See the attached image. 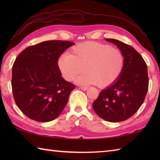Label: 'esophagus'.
<instances>
[{
	"mask_svg": "<svg viewBox=\"0 0 160 160\" xmlns=\"http://www.w3.org/2000/svg\"><path fill=\"white\" fill-rule=\"evenodd\" d=\"M80 89L84 91H86V90H88V88H87V87H80Z\"/></svg>",
	"mask_w": 160,
	"mask_h": 160,
	"instance_id": "34e87169",
	"label": "esophagus"
}]
</instances>
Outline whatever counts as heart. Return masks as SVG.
Returning <instances> with one entry per match:
<instances>
[{"label": "heart", "instance_id": "1", "mask_svg": "<svg viewBox=\"0 0 160 160\" xmlns=\"http://www.w3.org/2000/svg\"><path fill=\"white\" fill-rule=\"evenodd\" d=\"M125 58L120 49L97 42H85L75 45L70 55L64 54L58 60V66L63 78L80 85L96 84L104 88L113 85L121 76Z\"/></svg>", "mask_w": 160, "mask_h": 160}]
</instances>
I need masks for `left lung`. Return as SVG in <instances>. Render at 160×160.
Returning <instances> with one entry per match:
<instances>
[{
  "mask_svg": "<svg viewBox=\"0 0 160 160\" xmlns=\"http://www.w3.org/2000/svg\"><path fill=\"white\" fill-rule=\"evenodd\" d=\"M106 40L122 51L125 63L117 81L102 90L92 107L104 120L120 122L131 117L144 102L148 90V66L133 47L116 39Z\"/></svg>",
  "mask_w": 160,
  "mask_h": 160,
  "instance_id": "8db88e82",
  "label": "left lung"
}]
</instances>
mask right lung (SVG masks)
I'll return each mask as SVG.
<instances>
[{"mask_svg": "<svg viewBox=\"0 0 160 160\" xmlns=\"http://www.w3.org/2000/svg\"><path fill=\"white\" fill-rule=\"evenodd\" d=\"M73 42L53 40L26 48L12 66V89L15 102L28 118L48 122L58 117L75 86L65 80L58 60Z\"/></svg>", "mask_w": 160, "mask_h": 160, "instance_id": "right-lung-1", "label": "right lung"}]
</instances>
